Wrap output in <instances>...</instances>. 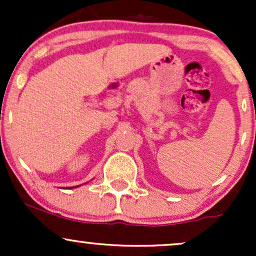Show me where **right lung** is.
I'll return each instance as SVG.
<instances>
[{
	"mask_svg": "<svg viewBox=\"0 0 256 256\" xmlns=\"http://www.w3.org/2000/svg\"><path fill=\"white\" fill-rule=\"evenodd\" d=\"M73 188H76V186H71V189H73Z\"/></svg>",
	"mask_w": 256,
	"mask_h": 256,
	"instance_id": "add662e5",
	"label": "right lung"
}]
</instances>
